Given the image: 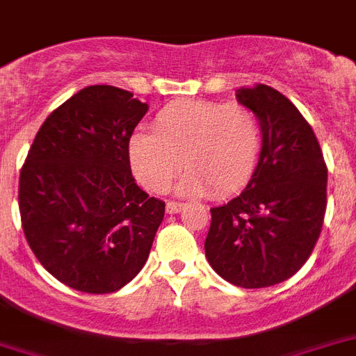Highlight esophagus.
I'll return each mask as SVG.
<instances>
[{
    "label": "esophagus",
    "mask_w": 356,
    "mask_h": 356,
    "mask_svg": "<svg viewBox=\"0 0 356 356\" xmlns=\"http://www.w3.org/2000/svg\"><path fill=\"white\" fill-rule=\"evenodd\" d=\"M184 209L183 203H177V201H168L166 203V212L168 214H177Z\"/></svg>",
    "instance_id": "esophagus-1"
}]
</instances>
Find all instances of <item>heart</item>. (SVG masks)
Listing matches in <instances>:
<instances>
[{
  "instance_id": "obj_1",
  "label": "heart",
  "mask_w": 356,
  "mask_h": 356,
  "mask_svg": "<svg viewBox=\"0 0 356 356\" xmlns=\"http://www.w3.org/2000/svg\"><path fill=\"white\" fill-rule=\"evenodd\" d=\"M155 134L136 133L129 140L134 177L149 192L161 194L181 172L179 192L225 197L253 175L262 129L257 114L242 103H172L156 114Z\"/></svg>"
}]
</instances>
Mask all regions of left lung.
Instances as JSON below:
<instances>
[{"label":"left lung","instance_id":"left-lung-1","mask_svg":"<svg viewBox=\"0 0 356 356\" xmlns=\"http://www.w3.org/2000/svg\"><path fill=\"white\" fill-rule=\"evenodd\" d=\"M236 99L257 114L262 149L242 194L211 209L205 254L234 286L266 288L309 260L325 218L327 166L312 127L281 92L254 85Z\"/></svg>","mask_w":356,"mask_h":356}]
</instances>
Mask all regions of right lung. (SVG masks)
I'll return each mask as SVG.
<instances>
[{"label":"right lung","instance_id":"1","mask_svg":"<svg viewBox=\"0 0 356 356\" xmlns=\"http://www.w3.org/2000/svg\"><path fill=\"white\" fill-rule=\"evenodd\" d=\"M147 103L94 85L42 123L19 172L22 227L55 279L86 293H111L144 268L164 201L134 183L129 140Z\"/></svg>","mask_w":356,"mask_h":356}]
</instances>
